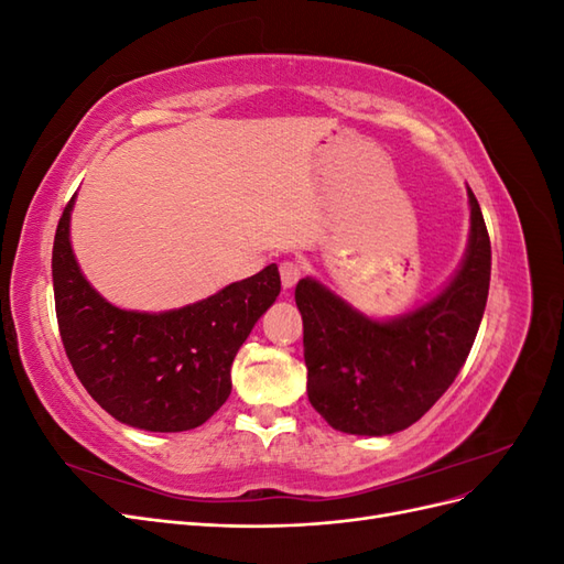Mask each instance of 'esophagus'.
I'll list each match as a JSON object with an SVG mask.
<instances>
[{"label":"esophagus","instance_id":"1","mask_svg":"<svg viewBox=\"0 0 564 564\" xmlns=\"http://www.w3.org/2000/svg\"><path fill=\"white\" fill-rule=\"evenodd\" d=\"M303 275V268L299 261H282L280 263V278H282V286L292 289Z\"/></svg>","mask_w":564,"mask_h":564}]
</instances>
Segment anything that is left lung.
Segmentation results:
<instances>
[{
  "label": "left lung",
  "instance_id": "8db88e82",
  "mask_svg": "<svg viewBox=\"0 0 564 564\" xmlns=\"http://www.w3.org/2000/svg\"><path fill=\"white\" fill-rule=\"evenodd\" d=\"M470 197V247L452 284L423 308L392 322L355 313L315 280L296 284L308 400L332 429L390 435L416 423L458 377L480 329L491 247Z\"/></svg>",
  "mask_w": 564,
  "mask_h": 564
}]
</instances>
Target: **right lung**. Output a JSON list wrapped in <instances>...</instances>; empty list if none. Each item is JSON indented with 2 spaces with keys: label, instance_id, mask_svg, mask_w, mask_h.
I'll list each match as a JSON object with an SVG mask.
<instances>
[{
  "label": "right lung",
  "instance_id": "1",
  "mask_svg": "<svg viewBox=\"0 0 564 564\" xmlns=\"http://www.w3.org/2000/svg\"><path fill=\"white\" fill-rule=\"evenodd\" d=\"M73 202L58 220L51 275L61 340L77 379L110 416L133 429H197L230 395L235 355L280 294L278 265L181 311H119L77 268L67 235Z\"/></svg>",
  "mask_w": 564,
  "mask_h": 564
}]
</instances>
